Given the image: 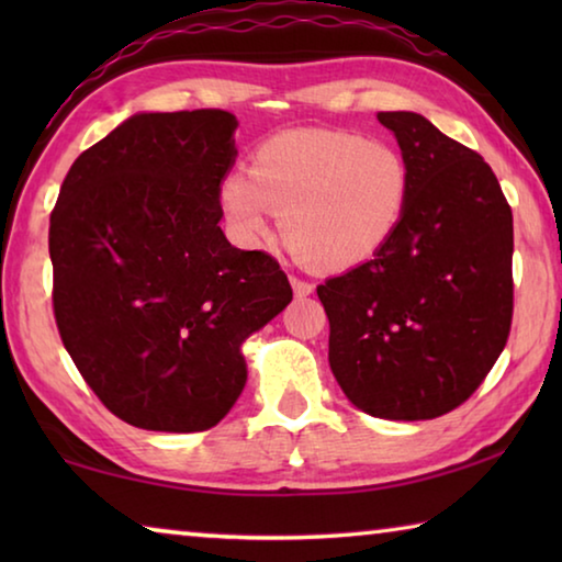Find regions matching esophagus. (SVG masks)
Returning a JSON list of instances; mask_svg holds the SVG:
<instances>
[{
	"mask_svg": "<svg viewBox=\"0 0 562 562\" xmlns=\"http://www.w3.org/2000/svg\"><path fill=\"white\" fill-rule=\"evenodd\" d=\"M290 282H292V290H294V294H297V297H307V294L315 292V284L297 278V274H292Z\"/></svg>",
	"mask_w": 562,
	"mask_h": 562,
	"instance_id": "esophagus-1",
	"label": "esophagus"
}]
</instances>
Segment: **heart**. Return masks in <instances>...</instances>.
<instances>
[{"label":"heart","mask_w":562,"mask_h":562,"mask_svg":"<svg viewBox=\"0 0 562 562\" xmlns=\"http://www.w3.org/2000/svg\"><path fill=\"white\" fill-rule=\"evenodd\" d=\"M412 170L402 150L351 131H284L255 150L250 173L221 180V207L245 245L270 233L282 213V233L317 270L341 272L372 260L402 225Z\"/></svg>","instance_id":"1"}]
</instances>
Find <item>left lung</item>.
I'll return each instance as SVG.
<instances>
[{
	"instance_id": "left-lung-1",
	"label": "left lung",
	"mask_w": 562,
	"mask_h": 562,
	"mask_svg": "<svg viewBox=\"0 0 562 562\" xmlns=\"http://www.w3.org/2000/svg\"><path fill=\"white\" fill-rule=\"evenodd\" d=\"M412 170L382 252L319 284L329 367L361 412L422 422L461 406L513 319V213L491 166L412 111L376 113Z\"/></svg>"
}]
</instances>
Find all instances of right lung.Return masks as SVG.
Instances as JSON below:
<instances>
[{"instance_id":"1","label":"right lung","mask_w":562,"mask_h":562,"mask_svg":"<svg viewBox=\"0 0 562 562\" xmlns=\"http://www.w3.org/2000/svg\"><path fill=\"white\" fill-rule=\"evenodd\" d=\"M237 119L138 113L74 160L49 223L54 317L101 404L148 431H205L231 412L243 341L292 288L221 231Z\"/></svg>"}]
</instances>
